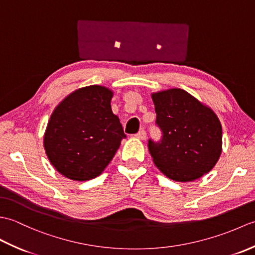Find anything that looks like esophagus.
I'll list each match as a JSON object with an SVG mask.
<instances>
[{
  "instance_id": "obj_1",
  "label": "esophagus",
  "mask_w": 255,
  "mask_h": 255,
  "mask_svg": "<svg viewBox=\"0 0 255 255\" xmlns=\"http://www.w3.org/2000/svg\"><path fill=\"white\" fill-rule=\"evenodd\" d=\"M145 137H147V132H145V131L143 130V129H141V130H140V131L136 134V138H138V139H140V140H144Z\"/></svg>"
}]
</instances>
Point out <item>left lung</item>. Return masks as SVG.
<instances>
[{"label":"left lung","instance_id":"obj_1","mask_svg":"<svg viewBox=\"0 0 255 255\" xmlns=\"http://www.w3.org/2000/svg\"><path fill=\"white\" fill-rule=\"evenodd\" d=\"M162 140H149L155 166L176 182H192L208 173L223 150V128L216 113L182 89L151 94Z\"/></svg>","mask_w":255,"mask_h":255}]
</instances>
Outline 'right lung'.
<instances>
[{"mask_svg": "<svg viewBox=\"0 0 255 255\" xmlns=\"http://www.w3.org/2000/svg\"><path fill=\"white\" fill-rule=\"evenodd\" d=\"M114 92L102 85L75 90L52 112L44 134L51 165L72 181H89L102 174L126 138L113 114Z\"/></svg>", "mask_w": 255, "mask_h": 255, "instance_id": "add662e5", "label": "right lung"}]
</instances>
